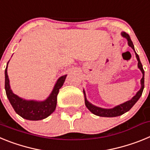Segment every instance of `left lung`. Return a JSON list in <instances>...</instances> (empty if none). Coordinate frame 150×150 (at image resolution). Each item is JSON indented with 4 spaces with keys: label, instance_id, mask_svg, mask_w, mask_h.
<instances>
[{
    "label": "left lung",
    "instance_id": "8db88e82",
    "mask_svg": "<svg viewBox=\"0 0 150 150\" xmlns=\"http://www.w3.org/2000/svg\"><path fill=\"white\" fill-rule=\"evenodd\" d=\"M122 36L123 38H126L127 40H128V46H131L132 49L134 50L135 52V55H136V58L137 59V66H138V68L140 69L141 72L143 74V77L140 80V84H141V87H140V89L137 92V94L134 95V96L132 98L131 100H128V101L125 102L123 104H120V105L116 106L113 108H111V109H104V108H101V107H96V106L91 104L90 102H88L86 99V93H85V91L83 90V92H84L85 95V104L86 107L91 111L93 114L96 115V116H102V117H115V116H121V115L124 114L125 112H128V110H130V109L136 104V102L139 100V98H140V96L142 95L143 91H144V68H143L142 64L140 62V58H139V55L136 53V52L134 50V46L133 43H132V40L130 38V36L128 35L127 33L125 32H122Z\"/></svg>",
    "mask_w": 150,
    "mask_h": 150
}]
</instances>
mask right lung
Returning a JSON list of instances; mask_svg holds the SVG:
<instances>
[{"label": "right lung", "mask_w": 150, "mask_h": 150, "mask_svg": "<svg viewBox=\"0 0 150 150\" xmlns=\"http://www.w3.org/2000/svg\"><path fill=\"white\" fill-rule=\"evenodd\" d=\"M8 63L9 62H7L5 70V90L6 96L16 112L23 119L33 121L41 120L48 117L55 111L57 104V95L59 94V89L62 88L65 81L67 75L61 76L57 80L51 94L46 100L43 101L25 100L15 95L10 88V80L7 75Z\"/></svg>", "instance_id": "1"}]
</instances>
